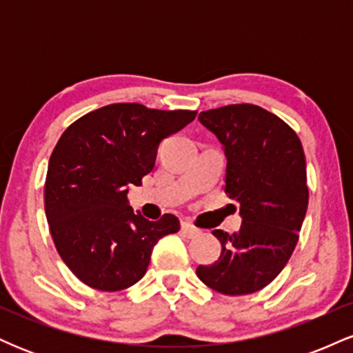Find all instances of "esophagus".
Here are the masks:
<instances>
[{
  "label": "esophagus",
  "mask_w": 353,
  "mask_h": 353,
  "mask_svg": "<svg viewBox=\"0 0 353 353\" xmlns=\"http://www.w3.org/2000/svg\"><path fill=\"white\" fill-rule=\"evenodd\" d=\"M181 229H182V234H184L185 237H197L201 234V229H197L196 225H192L190 222L184 221L181 224Z\"/></svg>",
  "instance_id": "34e87169"
}]
</instances>
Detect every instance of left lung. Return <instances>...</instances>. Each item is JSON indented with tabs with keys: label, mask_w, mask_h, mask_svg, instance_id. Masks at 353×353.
I'll list each match as a JSON object with an SVG mask.
<instances>
[{
	"label": "left lung",
	"mask_w": 353,
	"mask_h": 353,
	"mask_svg": "<svg viewBox=\"0 0 353 353\" xmlns=\"http://www.w3.org/2000/svg\"><path fill=\"white\" fill-rule=\"evenodd\" d=\"M199 121L224 145V190L239 202L242 225L237 234L212 230L221 257L196 274L216 292L254 294L281 274L297 245L309 205L302 143L281 117L255 104L209 109Z\"/></svg>",
	"instance_id": "8db88e82"
}]
</instances>
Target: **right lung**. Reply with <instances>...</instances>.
I'll use <instances>...</instances> for the list:
<instances>
[{"label":"right lung","instance_id":"right-lung-1","mask_svg":"<svg viewBox=\"0 0 353 353\" xmlns=\"http://www.w3.org/2000/svg\"><path fill=\"white\" fill-rule=\"evenodd\" d=\"M196 114L116 103L79 117L59 137L48 164L44 210L56 250L81 282L104 292L134 285L157 241L181 229L172 214L156 222L136 214L128 185L143 184L161 141Z\"/></svg>","mask_w":353,"mask_h":353}]
</instances>
